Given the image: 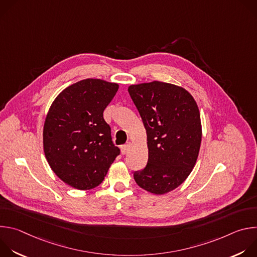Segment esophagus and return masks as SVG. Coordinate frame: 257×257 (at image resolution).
I'll use <instances>...</instances> for the list:
<instances>
[{"label": "esophagus", "instance_id": "obj_1", "mask_svg": "<svg viewBox=\"0 0 257 257\" xmlns=\"http://www.w3.org/2000/svg\"><path fill=\"white\" fill-rule=\"evenodd\" d=\"M129 149H130V145H129V144L121 146V154H122V155H126V154L128 153Z\"/></svg>", "mask_w": 257, "mask_h": 257}]
</instances>
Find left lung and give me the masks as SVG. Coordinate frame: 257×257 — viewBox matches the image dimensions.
<instances>
[{
    "label": "left lung",
    "instance_id": "obj_1",
    "mask_svg": "<svg viewBox=\"0 0 257 257\" xmlns=\"http://www.w3.org/2000/svg\"><path fill=\"white\" fill-rule=\"evenodd\" d=\"M128 91L149 149L148 165L134 173V180L146 191L166 194L180 186L196 164L202 136L198 105L189 91L172 83L132 84Z\"/></svg>",
    "mask_w": 257,
    "mask_h": 257
}]
</instances>
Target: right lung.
Instances as JSON below:
<instances>
[{
    "label": "right lung",
    "mask_w": 257,
    "mask_h": 257,
    "mask_svg": "<svg viewBox=\"0 0 257 257\" xmlns=\"http://www.w3.org/2000/svg\"><path fill=\"white\" fill-rule=\"evenodd\" d=\"M119 84L87 78L66 87L47 114L43 143L53 172L67 185L89 190L103 181L120 150L103 111Z\"/></svg>",
    "instance_id": "1"
}]
</instances>
